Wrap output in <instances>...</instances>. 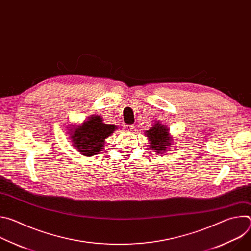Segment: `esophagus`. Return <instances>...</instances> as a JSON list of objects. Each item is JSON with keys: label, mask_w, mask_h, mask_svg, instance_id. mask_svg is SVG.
I'll list each match as a JSON object with an SVG mask.
<instances>
[{"label": "esophagus", "mask_w": 251, "mask_h": 251, "mask_svg": "<svg viewBox=\"0 0 251 251\" xmlns=\"http://www.w3.org/2000/svg\"><path fill=\"white\" fill-rule=\"evenodd\" d=\"M124 129L126 131H132L134 129V125H125L124 126Z\"/></svg>", "instance_id": "34e87169"}]
</instances>
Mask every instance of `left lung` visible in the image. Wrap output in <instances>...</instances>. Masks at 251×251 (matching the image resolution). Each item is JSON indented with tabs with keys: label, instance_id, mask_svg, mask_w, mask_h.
Wrapping results in <instances>:
<instances>
[{
	"label": "left lung",
	"instance_id": "8db88e82",
	"mask_svg": "<svg viewBox=\"0 0 251 251\" xmlns=\"http://www.w3.org/2000/svg\"><path fill=\"white\" fill-rule=\"evenodd\" d=\"M145 135L150 141V149L158 153L167 152L168 147L172 145L173 138L169 134V129L159 121H156L155 125L145 132Z\"/></svg>",
	"mask_w": 251,
	"mask_h": 251
}]
</instances>
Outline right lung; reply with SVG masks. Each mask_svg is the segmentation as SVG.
I'll return each mask as SVG.
<instances>
[{
	"label": "right lung",
	"instance_id": "right-lung-1",
	"mask_svg": "<svg viewBox=\"0 0 251 251\" xmlns=\"http://www.w3.org/2000/svg\"><path fill=\"white\" fill-rule=\"evenodd\" d=\"M115 129H117L115 125L105 124L100 116L92 115L75 129H69V134L73 146L79 153L93 156L102 151L105 139L108 138Z\"/></svg>",
	"mask_w": 251,
	"mask_h": 251
}]
</instances>
